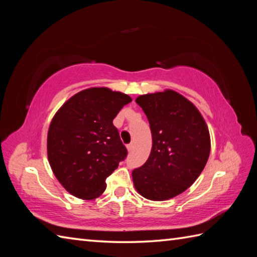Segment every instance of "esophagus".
Listing matches in <instances>:
<instances>
[{
	"mask_svg": "<svg viewBox=\"0 0 257 257\" xmlns=\"http://www.w3.org/2000/svg\"><path fill=\"white\" fill-rule=\"evenodd\" d=\"M133 149H134V145H133V144H130V145H128V146H127V150H128V152H132V151H133Z\"/></svg>",
	"mask_w": 257,
	"mask_h": 257,
	"instance_id": "esophagus-1",
	"label": "esophagus"
}]
</instances>
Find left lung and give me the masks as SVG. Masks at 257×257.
Segmentation results:
<instances>
[{
  "label": "left lung",
  "instance_id": "1",
  "mask_svg": "<svg viewBox=\"0 0 257 257\" xmlns=\"http://www.w3.org/2000/svg\"><path fill=\"white\" fill-rule=\"evenodd\" d=\"M136 102L149 120L152 148L145 165L133 171L135 188L151 201L174 198L203 171L211 150L209 128L198 108L174 90L141 95Z\"/></svg>",
  "mask_w": 257,
  "mask_h": 257
}]
</instances>
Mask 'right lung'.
Returning a JSON list of instances; mask_svg holds the SVG:
<instances>
[{"instance_id":"right-lung-1","label":"right lung","mask_w":257,"mask_h":257,"mask_svg":"<svg viewBox=\"0 0 257 257\" xmlns=\"http://www.w3.org/2000/svg\"><path fill=\"white\" fill-rule=\"evenodd\" d=\"M132 97L107 87L81 90L53 117L47 134V157L65 190L94 200L106 190V179L127 156L112 123Z\"/></svg>"}]
</instances>
